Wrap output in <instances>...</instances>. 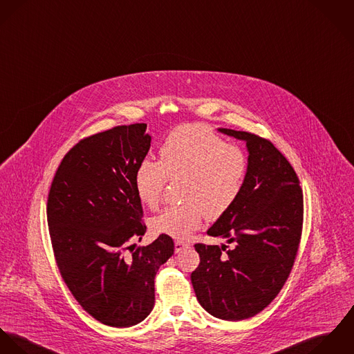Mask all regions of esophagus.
<instances>
[{
  "label": "esophagus",
  "instance_id": "1",
  "mask_svg": "<svg viewBox=\"0 0 354 354\" xmlns=\"http://www.w3.org/2000/svg\"><path fill=\"white\" fill-rule=\"evenodd\" d=\"M190 244L189 243H186V241H183V240H176L175 241V252H179V251H182L183 248H187Z\"/></svg>",
  "mask_w": 354,
  "mask_h": 354
}]
</instances>
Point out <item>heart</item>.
<instances>
[{
  "instance_id": "b5f03b06",
  "label": "heart",
  "mask_w": 354,
  "mask_h": 354,
  "mask_svg": "<svg viewBox=\"0 0 354 354\" xmlns=\"http://www.w3.org/2000/svg\"><path fill=\"white\" fill-rule=\"evenodd\" d=\"M247 171L243 152L202 123L172 130L158 148V161L144 158L134 172L140 201L156 207L165 185L183 178L186 203L165 207L153 220L160 234L187 239L205 218H218L240 196Z\"/></svg>"
}]
</instances>
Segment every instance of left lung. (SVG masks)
Masks as SVG:
<instances>
[{
  "label": "left lung",
  "instance_id": "left-lung-1",
  "mask_svg": "<svg viewBox=\"0 0 354 354\" xmlns=\"http://www.w3.org/2000/svg\"><path fill=\"white\" fill-rule=\"evenodd\" d=\"M220 131L245 141L247 174L232 207L207 231L231 247L196 243L201 262L192 283L209 314L236 322L263 311L286 282L300 245L304 202L293 167L270 140Z\"/></svg>",
  "mask_w": 354,
  "mask_h": 354
}]
</instances>
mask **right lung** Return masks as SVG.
<instances>
[{
    "instance_id": "add662e5",
    "label": "right lung",
    "mask_w": 354,
    "mask_h": 354,
    "mask_svg": "<svg viewBox=\"0 0 354 354\" xmlns=\"http://www.w3.org/2000/svg\"><path fill=\"white\" fill-rule=\"evenodd\" d=\"M149 148L145 123L85 137L62 158L47 198L61 277L84 311L111 327L151 314L155 277L175 248L165 234L145 247L133 244L147 232L134 172Z\"/></svg>"
}]
</instances>
